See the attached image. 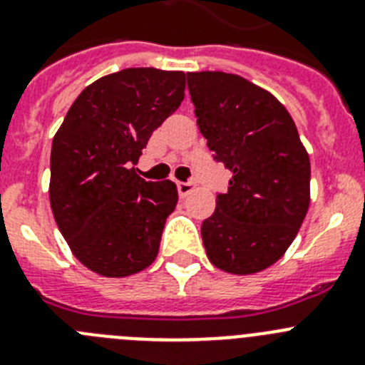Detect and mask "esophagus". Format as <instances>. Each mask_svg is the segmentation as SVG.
Wrapping results in <instances>:
<instances>
[{
  "instance_id": "1",
  "label": "esophagus",
  "mask_w": 365,
  "mask_h": 365,
  "mask_svg": "<svg viewBox=\"0 0 365 365\" xmlns=\"http://www.w3.org/2000/svg\"><path fill=\"white\" fill-rule=\"evenodd\" d=\"M192 188H193L192 180H186V182L185 180H179V182H177V192H179L180 197H186V195L192 192Z\"/></svg>"
}]
</instances>
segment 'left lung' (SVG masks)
Wrapping results in <instances>:
<instances>
[{
  "label": "left lung",
  "instance_id": "left-lung-1",
  "mask_svg": "<svg viewBox=\"0 0 365 365\" xmlns=\"http://www.w3.org/2000/svg\"><path fill=\"white\" fill-rule=\"evenodd\" d=\"M199 130L232 172L201 225L217 269L252 274L279 259L309 208L311 163L289 111L269 91L222 71L188 73Z\"/></svg>",
  "mask_w": 365,
  "mask_h": 365
}]
</instances>
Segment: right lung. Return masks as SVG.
I'll return each instance as SVG.
<instances>
[{
    "mask_svg": "<svg viewBox=\"0 0 365 365\" xmlns=\"http://www.w3.org/2000/svg\"><path fill=\"white\" fill-rule=\"evenodd\" d=\"M182 71L130 67L87 86L67 111L51 150V208L71 250L108 278L140 272L157 257L172 180L135 173L151 133L180 106Z\"/></svg>",
    "mask_w": 365,
    "mask_h": 365,
    "instance_id": "right-lung-1",
    "label": "right lung"
}]
</instances>
